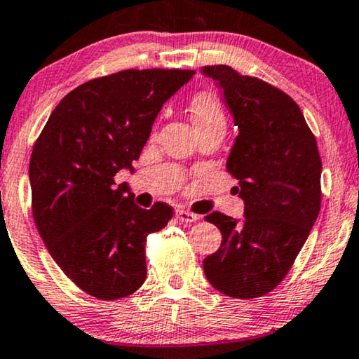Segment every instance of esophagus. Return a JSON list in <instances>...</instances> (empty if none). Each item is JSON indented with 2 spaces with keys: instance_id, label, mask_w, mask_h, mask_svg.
<instances>
[{
  "instance_id": "obj_1",
  "label": "esophagus",
  "mask_w": 359,
  "mask_h": 359,
  "mask_svg": "<svg viewBox=\"0 0 359 359\" xmlns=\"http://www.w3.org/2000/svg\"><path fill=\"white\" fill-rule=\"evenodd\" d=\"M177 219L179 222H182V224H194V222H197L201 217L197 215V213H192L189 210H177Z\"/></svg>"
}]
</instances>
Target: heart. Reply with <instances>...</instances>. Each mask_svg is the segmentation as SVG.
Listing matches in <instances>:
<instances>
[{"mask_svg": "<svg viewBox=\"0 0 359 359\" xmlns=\"http://www.w3.org/2000/svg\"><path fill=\"white\" fill-rule=\"evenodd\" d=\"M190 112H192V119L197 129L217 124V122H222V124L225 122L220 104L210 93H201L198 96H195L192 106H190Z\"/></svg>", "mask_w": 359, "mask_h": 359, "instance_id": "obj_1", "label": "heart"}]
</instances>
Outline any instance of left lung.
<instances>
[{
    "mask_svg": "<svg viewBox=\"0 0 359 359\" xmlns=\"http://www.w3.org/2000/svg\"><path fill=\"white\" fill-rule=\"evenodd\" d=\"M224 90L238 135L226 170L238 180L243 219L205 217L222 233L220 248L203 260L215 290L257 298L273 290L305 245L321 203V158L298 104L265 81L230 66H203Z\"/></svg>",
    "mask_w": 359,
    "mask_h": 359,
    "instance_id": "1",
    "label": "left lung"
}]
</instances>
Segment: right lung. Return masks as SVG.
Here are the masks:
<instances>
[{"instance_id": "obj_1", "label": "right lung", "mask_w": 359, "mask_h": 359, "mask_svg": "<svg viewBox=\"0 0 359 359\" xmlns=\"http://www.w3.org/2000/svg\"><path fill=\"white\" fill-rule=\"evenodd\" d=\"M195 71L127 69L72 89L51 112L29 161L34 224L49 253L99 300L133 294L146 281V238L172 207L134 203L121 169H133L165 101Z\"/></svg>"}]
</instances>
